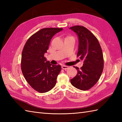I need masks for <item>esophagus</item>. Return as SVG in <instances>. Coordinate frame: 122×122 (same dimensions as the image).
<instances>
[{
  "label": "esophagus",
  "mask_w": 122,
  "mask_h": 122,
  "mask_svg": "<svg viewBox=\"0 0 122 122\" xmlns=\"http://www.w3.org/2000/svg\"><path fill=\"white\" fill-rule=\"evenodd\" d=\"M68 68H69V66H64V65H63V66H62V69H64V70H67V69H68Z\"/></svg>",
  "instance_id": "obj_1"
}]
</instances>
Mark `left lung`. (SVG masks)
I'll return each instance as SVG.
<instances>
[{"label":"left lung","mask_w":122,"mask_h":122,"mask_svg":"<svg viewBox=\"0 0 122 122\" xmlns=\"http://www.w3.org/2000/svg\"><path fill=\"white\" fill-rule=\"evenodd\" d=\"M70 29L78 36L79 45L77 57L83 61V64L77 74L70 80L71 84L82 91L90 89L97 83L102 73L104 67L102 48L97 39L87 28L74 25Z\"/></svg>","instance_id":"8db88e82"}]
</instances>
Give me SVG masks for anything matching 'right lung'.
Segmentation results:
<instances>
[{
  "label": "right lung",
  "instance_id": "add662e5",
  "mask_svg": "<svg viewBox=\"0 0 122 122\" xmlns=\"http://www.w3.org/2000/svg\"><path fill=\"white\" fill-rule=\"evenodd\" d=\"M62 28H46L28 39L21 54V69L25 80L39 93H46L54 87L61 71L60 65H52L44 56L51 38Z\"/></svg>",
  "mask_w": 122,
  "mask_h": 122
}]
</instances>
